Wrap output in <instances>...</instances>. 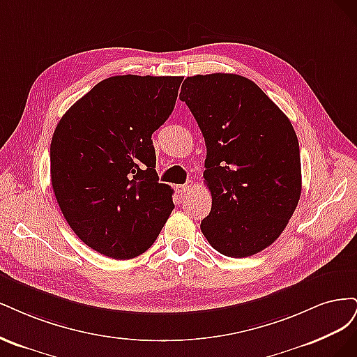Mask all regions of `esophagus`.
<instances>
[{"instance_id": "1", "label": "esophagus", "mask_w": 357, "mask_h": 357, "mask_svg": "<svg viewBox=\"0 0 357 357\" xmlns=\"http://www.w3.org/2000/svg\"><path fill=\"white\" fill-rule=\"evenodd\" d=\"M194 185H195L194 181H188L187 183H182V185H178V187H176V191H178L179 194H182V195H185V194H188V192L194 188Z\"/></svg>"}]
</instances>
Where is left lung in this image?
I'll use <instances>...</instances> for the list:
<instances>
[{
	"label": "left lung",
	"mask_w": 357,
	"mask_h": 357,
	"mask_svg": "<svg viewBox=\"0 0 357 357\" xmlns=\"http://www.w3.org/2000/svg\"><path fill=\"white\" fill-rule=\"evenodd\" d=\"M179 99L203 133L212 209L202 233L220 254L255 255L289 222L301 195L300 145L282 109L237 74L187 77Z\"/></svg>",
	"instance_id": "left-lung-1"
}]
</instances>
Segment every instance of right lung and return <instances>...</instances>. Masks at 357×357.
Here are the masks:
<instances>
[{
  "label": "right lung",
  "instance_id": "add662e5",
  "mask_svg": "<svg viewBox=\"0 0 357 357\" xmlns=\"http://www.w3.org/2000/svg\"><path fill=\"white\" fill-rule=\"evenodd\" d=\"M182 77L116 75L98 83L57 123L52 187L73 231L114 259L144 254L175 204L158 182L151 136L175 108Z\"/></svg>",
  "mask_w": 357,
  "mask_h": 357
}]
</instances>
